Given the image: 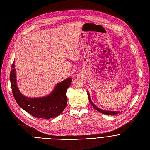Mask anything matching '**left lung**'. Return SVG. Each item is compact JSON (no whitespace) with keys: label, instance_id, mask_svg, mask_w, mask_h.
I'll return each instance as SVG.
<instances>
[{"label":"left lung","instance_id":"8db88e82","mask_svg":"<svg viewBox=\"0 0 150 150\" xmlns=\"http://www.w3.org/2000/svg\"><path fill=\"white\" fill-rule=\"evenodd\" d=\"M88 98H89V101L91 103V104L93 106V108L96 110H97L98 112L103 113V114H105V115H117L119 113H120L119 112H112V111H107V110H101L100 109V108H97V107L96 105H95L91 101V99H90V95H89V93H88Z\"/></svg>","mask_w":150,"mask_h":150}]
</instances>
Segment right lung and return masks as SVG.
<instances>
[{
  "label": "right lung",
  "instance_id": "right-lung-1",
  "mask_svg": "<svg viewBox=\"0 0 150 150\" xmlns=\"http://www.w3.org/2000/svg\"><path fill=\"white\" fill-rule=\"evenodd\" d=\"M10 81L13 96L21 108L35 117L50 119L60 115L66 108L68 102L66 93L72 79L68 78L59 83L53 91L46 97L27 98L21 94L18 89L13 62L10 74Z\"/></svg>",
  "mask_w": 150,
  "mask_h": 150
}]
</instances>
